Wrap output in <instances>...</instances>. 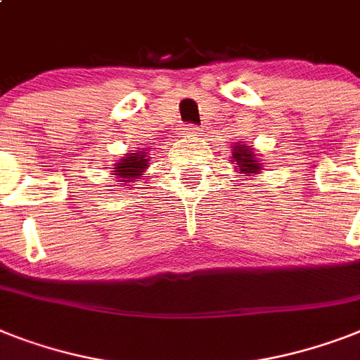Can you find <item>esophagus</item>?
Wrapping results in <instances>:
<instances>
[{
    "label": "esophagus",
    "instance_id": "34e87169",
    "mask_svg": "<svg viewBox=\"0 0 360 360\" xmlns=\"http://www.w3.org/2000/svg\"><path fill=\"white\" fill-rule=\"evenodd\" d=\"M181 134L185 139H194V136H200V127H195L194 124H185L181 127Z\"/></svg>",
    "mask_w": 360,
    "mask_h": 360
}]
</instances>
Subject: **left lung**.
<instances>
[{
  "label": "left lung",
  "mask_w": 360,
  "mask_h": 360,
  "mask_svg": "<svg viewBox=\"0 0 360 360\" xmlns=\"http://www.w3.org/2000/svg\"><path fill=\"white\" fill-rule=\"evenodd\" d=\"M233 159L240 168V174H257L261 170V162L257 159V153H253L250 146L242 144V142L235 146V157Z\"/></svg>",
  "instance_id": "1"
}]
</instances>
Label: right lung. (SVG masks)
I'll return each instance as SVG.
<instances>
[{"mask_svg": "<svg viewBox=\"0 0 360 360\" xmlns=\"http://www.w3.org/2000/svg\"><path fill=\"white\" fill-rule=\"evenodd\" d=\"M148 159H146V155H136V153H129L127 157L120 160L114 172V175H120V177H124V179H129V177H142V172L148 168Z\"/></svg>", "mask_w": 360, "mask_h": 360, "instance_id": "add662e5", "label": "right lung"}]
</instances>
